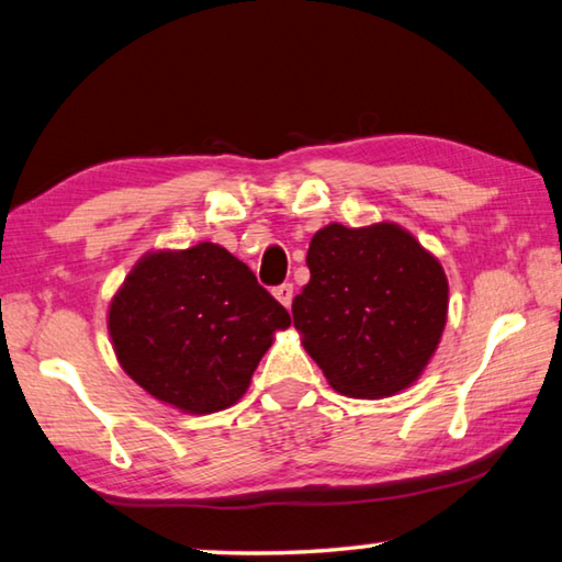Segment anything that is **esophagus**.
<instances>
[{
  "mask_svg": "<svg viewBox=\"0 0 562 562\" xmlns=\"http://www.w3.org/2000/svg\"><path fill=\"white\" fill-rule=\"evenodd\" d=\"M273 295H277V301L283 305V308H291L293 303V285L291 283H281L273 289Z\"/></svg>",
  "mask_w": 562,
  "mask_h": 562,
  "instance_id": "34e87169",
  "label": "esophagus"
}]
</instances>
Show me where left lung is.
<instances>
[{
    "label": "left lung",
    "instance_id": "left-lung-1",
    "mask_svg": "<svg viewBox=\"0 0 562 562\" xmlns=\"http://www.w3.org/2000/svg\"><path fill=\"white\" fill-rule=\"evenodd\" d=\"M293 325L337 394L386 398L426 372L448 323L438 257L396 222L317 229Z\"/></svg>",
    "mask_w": 562,
    "mask_h": 562
}]
</instances>
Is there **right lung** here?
Wrapping results in <instances>:
<instances>
[{
	"instance_id": "obj_1",
	"label": "right lung",
	"mask_w": 562,
	"mask_h": 562,
	"mask_svg": "<svg viewBox=\"0 0 562 562\" xmlns=\"http://www.w3.org/2000/svg\"><path fill=\"white\" fill-rule=\"evenodd\" d=\"M289 325L291 315L247 263L213 241L146 251L108 311L124 372L156 401L193 416L235 406Z\"/></svg>"
}]
</instances>
